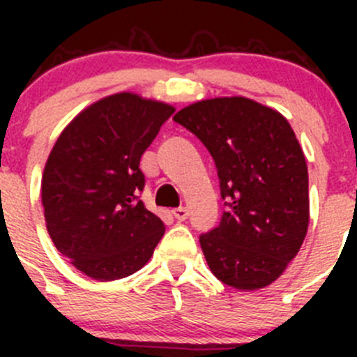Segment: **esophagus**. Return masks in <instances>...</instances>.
Here are the masks:
<instances>
[{"label": "esophagus", "instance_id": "esophagus-1", "mask_svg": "<svg viewBox=\"0 0 357 357\" xmlns=\"http://www.w3.org/2000/svg\"><path fill=\"white\" fill-rule=\"evenodd\" d=\"M172 215H174V218L178 219V221H185V219L188 218V208H186V207L174 208V211H172Z\"/></svg>", "mask_w": 357, "mask_h": 357}]
</instances>
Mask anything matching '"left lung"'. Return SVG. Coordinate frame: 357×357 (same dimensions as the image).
Masks as SVG:
<instances>
[{
  "mask_svg": "<svg viewBox=\"0 0 357 357\" xmlns=\"http://www.w3.org/2000/svg\"><path fill=\"white\" fill-rule=\"evenodd\" d=\"M172 119L207 146L228 200L221 225L200 236L208 268L233 289L271 285L309 226L307 164L289 121L245 96L200 100Z\"/></svg>",
  "mask_w": 357,
  "mask_h": 357,
  "instance_id": "8db88e82",
  "label": "left lung"
}]
</instances>
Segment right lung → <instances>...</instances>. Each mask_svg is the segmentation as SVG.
Instances as JSON below:
<instances>
[{
	"label": "right lung",
	"instance_id": "obj_1",
	"mask_svg": "<svg viewBox=\"0 0 357 357\" xmlns=\"http://www.w3.org/2000/svg\"><path fill=\"white\" fill-rule=\"evenodd\" d=\"M174 110L114 93L79 112L53 145L41 179L46 229L89 278L114 282L139 271L164 236V222L138 200L139 160Z\"/></svg>",
	"mask_w": 357,
	"mask_h": 357
}]
</instances>
